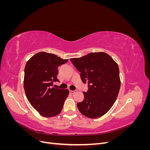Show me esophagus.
Returning <instances> with one entry per match:
<instances>
[{"label":"esophagus","mask_w":150,"mask_h":150,"mask_svg":"<svg viewBox=\"0 0 150 150\" xmlns=\"http://www.w3.org/2000/svg\"><path fill=\"white\" fill-rule=\"evenodd\" d=\"M69 92L71 94H74L76 92V90L75 91H72V90H69Z\"/></svg>","instance_id":"34e87169"}]
</instances>
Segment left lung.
Masks as SVG:
<instances>
[{
    "label": "left lung",
    "mask_w": 150,
    "mask_h": 150,
    "mask_svg": "<svg viewBox=\"0 0 150 150\" xmlns=\"http://www.w3.org/2000/svg\"><path fill=\"white\" fill-rule=\"evenodd\" d=\"M71 61L81 73L83 83L88 84L84 100L77 103L79 112L89 118L101 117L110 110L118 95L121 81L117 63L103 52L89 53Z\"/></svg>",
    "instance_id": "1"
}]
</instances>
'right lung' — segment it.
Instances as JSON below:
<instances>
[{
	"mask_svg": "<svg viewBox=\"0 0 150 150\" xmlns=\"http://www.w3.org/2000/svg\"><path fill=\"white\" fill-rule=\"evenodd\" d=\"M55 54L38 52L27 62L24 88L28 101L44 117H53L61 112L69 94L67 89L52 88L57 79V67L66 63Z\"/></svg>",
	"mask_w": 150,
	"mask_h": 150,
	"instance_id": "add662e5",
	"label": "right lung"
}]
</instances>
